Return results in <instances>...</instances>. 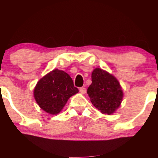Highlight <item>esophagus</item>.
<instances>
[{
  "mask_svg": "<svg viewBox=\"0 0 158 158\" xmlns=\"http://www.w3.org/2000/svg\"><path fill=\"white\" fill-rule=\"evenodd\" d=\"M79 91H80L81 94H85V93H86V88H79Z\"/></svg>",
  "mask_w": 158,
  "mask_h": 158,
  "instance_id": "34e87169",
  "label": "esophagus"
}]
</instances>
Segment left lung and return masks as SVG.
I'll list each match as a JSON object with an SVG mask.
<instances>
[{"label": "left lung", "instance_id": "1", "mask_svg": "<svg viewBox=\"0 0 158 158\" xmlns=\"http://www.w3.org/2000/svg\"><path fill=\"white\" fill-rule=\"evenodd\" d=\"M88 92L93 106L103 114L111 115L120 106L123 91L117 78L106 70L95 68Z\"/></svg>", "mask_w": 158, "mask_h": 158}]
</instances>
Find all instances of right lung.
I'll use <instances>...</instances> for the list:
<instances>
[{"instance_id": "right-lung-1", "label": "right lung", "mask_w": 158, "mask_h": 158, "mask_svg": "<svg viewBox=\"0 0 158 158\" xmlns=\"http://www.w3.org/2000/svg\"><path fill=\"white\" fill-rule=\"evenodd\" d=\"M78 92L71 77L63 70L55 69L38 81L33 95L41 109L56 115L60 113L69 98Z\"/></svg>"}]
</instances>
